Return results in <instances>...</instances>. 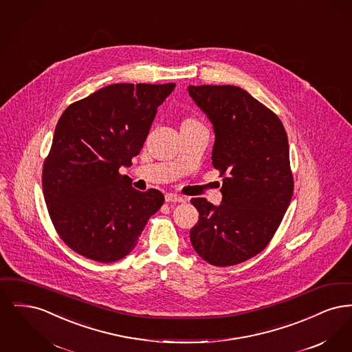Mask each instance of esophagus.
<instances>
[{
    "instance_id": "1",
    "label": "esophagus",
    "mask_w": 352,
    "mask_h": 352,
    "mask_svg": "<svg viewBox=\"0 0 352 352\" xmlns=\"http://www.w3.org/2000/svg\"><path fill=\"white\" fill-rule=\"evenodd\" d=\"M165 201H184V197H181V195H177V194H173V192H168L166 195H165Z\"/></svg>"
}]
</instances>
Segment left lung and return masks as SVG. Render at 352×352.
I'll list each match as a JSON object with an SVG mask.
<instances>
[{
    "label": "left lung",
    "mask_w": 352,
    "mask_h": 352,
    "mask_svg": "<svg viewBox=\"0 0 352 352\" xmlns=\"http://www.w3.org/2000/svg\"><path fill=\"white\" fill-rule=\"evenodd\" d=\"M212 122V165L223 177L219 206L192 198L199 212L190 231L194 250L215 267L240 264L263 251L293 195L289 142L281 120L234 85H188Z\"/></svg>",
    "instance_id": "1"
}]
</instances>
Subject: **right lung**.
<instances>
[{"label": "right lung", "mask_w": 352, "mask_h": 352, "mask_svg": "<svg viewBox=\"0 0 352 352\" xmlns=\"http://www.w3.org/2000/svg\"><path fill=\"white\" fill-rule=\"evenodd\" d=\"M175 84H111L68 105L59 118L42 186L51 221L71 250L99 263L133 251L161 191L134 190L118 168L144 146L157 108Z\"/></svg>", "instance_id": "obj_1"}]
</instances>
